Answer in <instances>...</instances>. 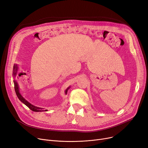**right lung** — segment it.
I'll return each mask as SVG.
<instances>
[{"label":"right lung","mask_w":148,"mask_h":148,"mask_svg":"<svg viewBox=\"0 0 148 148\" xmlns=\"http://www.w3.org/2000/svg\"><path fill=\"white\" fill-rule=\"evenodd\" d=\"M17 65H14V67H13V70H14V72H13V75H16V73H17ZM14 89H15V91H16V95H17V97H18V98L19 99V100L21 101V102H22L25 105H26V106L28 107V108H29V109H31L32 111H36V112H39V111H47V110H42V109L43 108H39V107H36V106H34V105H32L31 103H30L29 102H27L25 98L21 95V94L20 93V91H19V87H18V84H17V82L16 81H14ZM70 87H68L67 89H66V90L65 91V93L66 94H67V90H68V89Z\"/></svg>","instance_id":"right-lung-1"}]
</instances>
